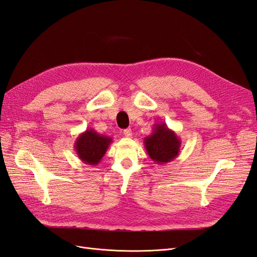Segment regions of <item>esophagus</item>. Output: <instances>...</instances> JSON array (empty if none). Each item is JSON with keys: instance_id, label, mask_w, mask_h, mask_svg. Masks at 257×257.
<instances>
[{"instance_id": "esophagus-1", "label": "esophagus", "mask_w": 257, "mask_h": 257, "mask_svg": "<svg viewBox=\"0 0 257 257\" xmlns=\"http://www.w3.org/2000/svg\"><path fill=\"white\" fill-rule=\"evenodd\" d=\"M123 135L125 137H131L132 135H133V133H132V130L131 128H126V130H123Z\"/></svg>"}]
</instances>
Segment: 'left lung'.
Here are the masks:
<instances>
[{"label":"left lung","mask_w":257,"mask_h":257,"mask_svg":"<svg viewBox=\"0 0 257 257\" xmlns=\"http://www.w3.org/2000/svg\"><path fill=\"white\" fill-rule=\"evenodd\" d=\"M144 145L150 159L157 164H167L180 153L181 139L167 124L155 123L151 135L144 139Z\"/></svg>","instance_id":"left-lung-1"}]
</instances>
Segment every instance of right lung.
Wrapping results in <instances>:
<instances>
[{
    "instance_id": "add662e5",
    "label": "right lung",
    "mask_w": 257,
    "mask_h": 257,
    "mask_svg": "<svg viewBox=\"0 0 257 257\" xmlns=\"http://www.w3.org/2000/svg\"><path fill=\"white\" fill-rule=\"evenodd\" d=\"M111 143V137L98 134L93 128H88L77 137L74 148L82 163L96 166L103 159Z\"/></svg>"
}]
</instances>
